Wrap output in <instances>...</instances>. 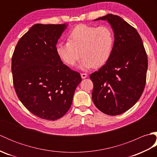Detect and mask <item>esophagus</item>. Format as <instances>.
I'll list each match as a JSON object with an SVG mask.
<instances>
[{"mask_svg":"<svg viewBox=\"0 0 157 157\" xmlns=\"http://www.w3.org/2000/svg\"><path fill=\"white\" fill-rule=\"evenodd\" d=\"M81 77L82 79H85L88 77V74H86V73H81Z\"/></svg>","mask_w":157,"mask_h":157,"instance_id":"1","label":"esophagus"}]
</instances>
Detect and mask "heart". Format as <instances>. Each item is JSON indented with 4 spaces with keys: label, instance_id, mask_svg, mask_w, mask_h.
Wrapping results in <instances>:
<instances>
[{
    "label": "heart",
    "instance_id": "obj_1",
    "mask_svg": "<svg viewBox=\"0 0 157 157\" xmlns=\"http://www.w3.org/2000/svg\"><path fill=\"white\" fill-rule=\"evenodd\" d=\"M67 42L56 45L59 57L66 65L75 66L81 56L82 69L99 67L108 61L112 54L115 36L107 25L98 27L80 24L70 32Z\"/></svg>",
    "mask_w": 157,
    "mask_h": 157
}]
</instances>
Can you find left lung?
Listing matches in <instances>:
<instances>
[{
    "label": "left lung",
    "mask_w": 157,
    "mask_h": 157,
    "mask_svg": "<svg viewBox=\"0 0 157 157\" xmlns=\"http://www.w3.org/2000/svg\"><path fill=\"white\" fill-rule=\"evenodd\" d=\"M107 21L115 36L111 57L90 75L92 101L109 115L132 108L140 98L146 84L147 55L137 30L118 15L107 14L94 21Z\"/></svg>",
    "instance_id": "8db88e82"
}]
</instances>
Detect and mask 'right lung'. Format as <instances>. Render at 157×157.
I'll list each match as a JSON object with an SVG mask.
<instances>
[{
    "label": "right lung",
    "mask_w": 157,
    "mask_h": 157,
    "mask_svg": "<svg viewBox=\"0 0 157 157\" xmlns=\"http://www.w3.org/2000/svg\"><path fill=\"white\" fill-rule=\"evenodd\" d=\"M67 25H34L20 38L12 56L13 84L20 101L34 115L50 121L68 111L82 81L56 52Z\"/></svg>",
    "instance_id": "obj_1"
}]
</instances>
